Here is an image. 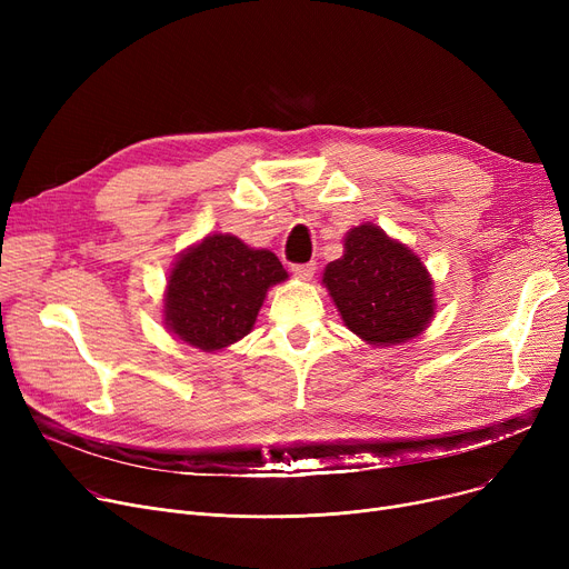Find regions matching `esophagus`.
I'll return each mask as SVG.
<instances>
[{
  "mask_svg": "<svg viewBox=\"0 0 569 569\" xmlns=\"http://www.w3.org/2000/svg\"><path fill=\"white\" fill-rule=\"evenodd\" d=\"M292 274L302 281H309L316 274V262H302V264H292Z\"/></svg>",
  "mask_w": 569,
  "mask_h": 569,
  "instance_id": "esophagus-1",
  "label": "esophagus"
}]
</instances>
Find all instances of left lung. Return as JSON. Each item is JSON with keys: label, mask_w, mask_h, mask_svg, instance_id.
<instances>
[{"label": "left lung", "mask_w": 569, "mask_h": 569, "mask_svg": "<svg viewBox=\"0 0 569 569\" xmlns=\"http://www.w3.org/2000/svg\"><path fill=\"white\" fill-rule=\"evenodd\" d=\"M322 283L348 330L371 346L420 337L433 318V281L427 267L373 223L346 234L343 256L325 267Z\"/></svg>", "instance_id": "1"}]
</instances>
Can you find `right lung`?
I'll return each mask as SVG.
<instances>
[{"label": "right lung", "mask_w": 569, "mask_h": 569, "mask_svg": "<svg viewBox=\"0 0 569 569\" xmlns=\"http://www.w3.org/2000/svg\"><path fill=\"white\" fill-rule=\"evenodd\" d=\"M286 279L272 251L251 249L234 234H207L172 267L166 327L193 348L223 350L253 330L267 290Z\"/></svg>", "instance_id": "add662e5"}]
</instances>
